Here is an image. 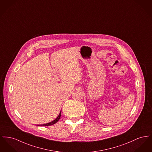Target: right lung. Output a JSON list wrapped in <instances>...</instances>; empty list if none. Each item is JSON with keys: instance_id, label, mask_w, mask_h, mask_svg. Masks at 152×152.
<instances>
[{"instance_id": "right-lung-1", "label": "right lung", "mask_w": 152, "mask_h": 152, "mask_svg": "<svg viewBox=\"0 0 152 152\" xmlns=\"http://www.w3.org/2000/svg\"><path fill=\"white\" fill-rule=\"evenodd\" d=\"M61 111H60V113L59 114V115H58V117L56 119H54L53 121H52V122H50V123H48V124H44V125H38V126H50V125H53L54 124H55L56 123H57L58 121H59V119H60V117H61Z\"/></svg>"}]
</instances>
